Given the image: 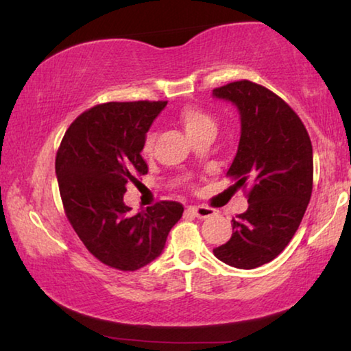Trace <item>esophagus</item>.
<instances>
[{
    "mask_svg": "<svg viewBox=\"0 0 351 351\" xmlns=\"http://www.w3.org/2000/svg\"><path fill=\"white\" fill-rule=\"evenodd\" d=\"M187 212L192 213V215L197 218H209L212 215H215V210L209 206H189Z\"/></svg>",
    "mask_w": 351,
    "mask_h": 351,
    "instance_id": "1",
    "label": "esophagus"
}]
</instances>
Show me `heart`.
Returning a JSON list of instances; mask_svg holds the SVG:
<instances>
[{
	"instance_id": "obj_1",
	"label": "heart",
	"mask_w": 351,
	"mask_h": 351,
	"mask_svg": "<svg viewBox=\"0 0 351 351\" xmlns=\"http://www.w3.org/2000/svg\"><path fill=\"white\" fill-rule=\"evenodd\" d=\"M176 122L182 125V128L186 130V133L190 139H197L199 136H203L206 133H213L215 134L217 130V121L210 112H207L206 110L201 108L198 105H184L180 110L176 111L175 114ZM154 139H156V134L153 132H148L145 134L144 139V147H142V152L145 154H150L153 152V145H154Z\"/></svg>"
}]
</instances>
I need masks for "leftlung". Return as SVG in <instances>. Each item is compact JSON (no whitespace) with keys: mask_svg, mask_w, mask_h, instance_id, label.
<instances>
[{"mask_svg":"<svg viewBox=\"0 0 351 351\" xmlns=\"http://www.w3.org/2000/svg\"><path fill=\"white\" fill-rule=\"evenodd\" d=\"M213 96L240 111L239 150L228 170L247 189L249 207L232 219V237L215 257L254 269L280 254L299 229L313 192V147L300 117L282 97L249 80L228 83Z\"/></svg>","mask_w":351,"mask_h":351,"instance_id":"1","label":"left lung"}]
</instances>
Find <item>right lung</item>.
<instances>
[{
    "instance_id": "obj_1",
    "label": "right lung",
    "mask_w": 351,
    "mask_h": 351,
    "mask_svg": "<svg viewBox=\"0 0 351 351\" xmlns=\"http://www.w3.org/2000/svg\"><path fill=\"white\" fill-rule=\"evenodd\" d=\"M167 102H106L83 111L64 133L56 156L58 189L68 221L94 257L110 268L136 271L159 257L182 217L178 201L132 212L127 184L148 165L142 147Z\"/></svg>"
}]
</instances>
